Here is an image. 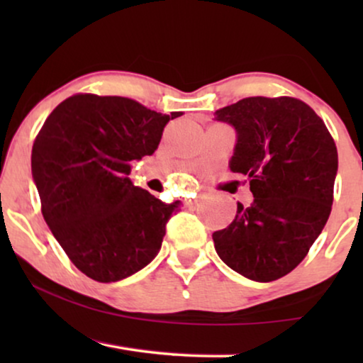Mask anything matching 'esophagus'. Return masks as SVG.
Returning a JSON list of instances; mask_svg holds the SVG:
<instances>
[{"instance_id":"esophagus-1","label":"esophagus","mask_w":363,"mask_h":363,"mask_svg":"<svg viewBox=\"0 0 363 363\" xmlns=\"http://www.w3.org/2000/svg\"><path fill=\"white\" fill-rule=\"evenodd\" d=\"M198 203V198L195 196V198H190V200H186V206H193V205H196Z\"/></svg>"}]
</instances>
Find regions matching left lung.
I'll use <instances>...</instances> for the list:
<instances>
[{
	"label": "left lung",
	"mask_w": 363,
	"mask_h": 363,
	"mask_svg": "<svg viewBox=\"0 0 363 363\" xmlns=\"http://www.w3.org/2000/svg\"><path fill=\"white\" fill-rule=\"evenodd\" d=\"M236 128L233 173L250 180L255 200L213 233L221 261L257 282L289 274L329 220L337 147L325 123L296 97H246L215 113Z\"/></svg>",
	"instance_id": "1"
}]
</instances>
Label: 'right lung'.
<instances>
[{
  "instance_id": "obj_1",
  "label": "right lung",
  "mask_w": 363,
  "mask_h": 363,
  "mask_svg": "<svg viewBox=\"0 0 363 363\" xmlns=\"http://www.w3.org/2000/svg\"><path fill=\"white\" fill-rule=\"evenodd\" d=\"M163 116L118 96L76 94L44 122L31 168L49 230L72 264L99 282L135 274L160 251L167 223L180 211L135 186L132 162L152 155Z\"/></svg>"
}]
</instances>
